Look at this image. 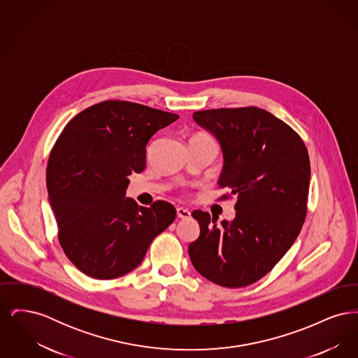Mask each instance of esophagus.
<instances>
[{"label": "esophagus", "mask_w": 358, "mask_h": 358, "mask_svg": "<svg viewBox=\"0 0 358 358\" xmlns=\"http://www.w3.org/2000/svg\"><path fill=\"white\" fill-rule=\"evenodd\" d=\"M177 216L180 219H189L190 217V212L187 210V208L180 206V208H177Z\"/></svg>", "instance_id": "34e87169"}]
</instances>
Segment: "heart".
<instances>
[{"mask_svg": "<svg viewBox=\"0 0 358 358\" xmlns=\"http://www.w3.org/2000/svg\"><path fill=\"white\" fill-rule=\"evenodd\" d=\"M192 139H210V141H213L210 136H208V134H205V133H199V134H196V136H193Z\"/></svg>", "mask_w": 358, "mask_h": 358, "instance_id": "heart-1", "label": "heart"}]
</instances>
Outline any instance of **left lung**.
Returning <instances> with one entry per match:
<instances>
[{
  "mask_svg": "<svg viewBox=\"0 0 358 358\" xmlns=\"http://www.w3.org/2000/svg\"><path fill=\"white\" fill-rule=\"evenodd\" d=\"M193 120L217 138L224 166L217 181L236 196L232 222L194 210L200 236L189 244L194 268L229 289L270 273L294 244L306 219L310 159L287 123L257 107L196 111Z\"/></svg>",
  "mask_w": 358,
  "mask_h": 358,
  "instance_id": "left-lung-1",
  "label": "left lung"
}]
</instances>
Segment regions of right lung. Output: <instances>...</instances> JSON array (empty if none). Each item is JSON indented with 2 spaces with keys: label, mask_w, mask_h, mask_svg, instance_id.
I'll return each mask as SVG.
<instances>
[{
  "label": "right lung",
  "mask_w": 358,
  "mask_h": 358,
  "mask_svg": "<svg viewBox=\"0 0 358 358\" xmlns=\"http://www.w3.org/2000/svg\"><path fill=\"white\" fill-rule=\"evenodd\" d=\"M177 114L139 103L104 101L69 120L52 148L47 189L59 243L82 273L115 279L133 271L176 208L126 199L129 176L146 166V145Z\"/></svg>",
  "instance_id": "right-lung-1"
}]
</instances>
